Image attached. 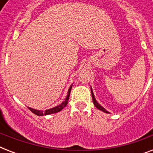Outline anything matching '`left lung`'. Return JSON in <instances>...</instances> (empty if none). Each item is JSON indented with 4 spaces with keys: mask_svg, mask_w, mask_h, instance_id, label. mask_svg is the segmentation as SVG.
I'll list each match as a JSON object with an SVG mask.
<instances>
[{
    "mask_svg": "<svg viewBox=\"0 0 153 153\" xmlns=\"http://www.w3.org/2000/svg\"><path fill=\"white\" fill-rule=\"evenodd\" d=\"M91 94H92V100H93V102H94V106L97 108V109H100V110H102V112H104V113H106V114H110L109 111H107L106 109H105L104 107H102V105H101L99 103H98V102H97V100L95 99V97H94V92H93V90H92V88L91 87Z\"/></svg>",
    "mask_w": 153,
    "mask_h": 153,
    "instance_id": "1",
    "label": "left lung"
}]
</instances>
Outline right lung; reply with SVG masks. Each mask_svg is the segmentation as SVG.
I'll return each instance as SVG.
<instances>
[{
	"label": "right lung",
	"mask_w": 153,
	"mask_h": 153,
	"mask_svg": "<svg viewBox=\"0 0 153 153\" xmlns=\"http://www.w3.org/2000/svg\"><path fill=\"white\" fill-rule=\"evenodd\" d=\"M72 86H73V84L71 85L70 86V88L68 89V91H67V97L65 98V100L61 103V104L58 105L56 106L53 107V108H51V109H46V110H39V109H35L33 108H31V107H27L28 109L31 110V111L35 114L36 115H38V116H44V115H48V114H55V113H58V112H59L60 110H62L63 108L66 107V105H67V102H68V99H69L70 97V94H71V91Z\"/></svg>",
	"instance_id": "add662e5"
}]
</instances>
